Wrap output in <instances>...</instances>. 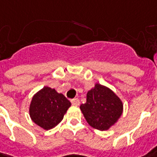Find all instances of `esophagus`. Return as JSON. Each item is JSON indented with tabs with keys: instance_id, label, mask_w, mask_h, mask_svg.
Segmentation results:
<instances>
[{
	"instance_id": "esophagus-1",
	"label": "esophagus",
	"mask_w": 157,
	"mask_h": 157,
	"mask_svg": "<svg viewBox=\"0 0 157 157\" xmlns=\"http://www.w3.org/2000/svg\"><path fill=\"white\" fill-rule=\"evenodd\" d=\"M71 103L75 106H78L80 104V100L78 98H74V99L71 100Z\"/></svg>"
}]
</instances>
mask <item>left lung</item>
I'll return each instance as SVG.
<instances>
[{
    "label": "left lung",
    "instance_id": "obj_1",
    "mask_svg": "<svg viewBox=\"0 0 157 157\" xmlns=\"http://www.w3.org/2000/svg\"><path fill=\"white\" fill-rule=\"evenodd\" d=\"M86 121L91 127L107 130L122 114V102L109 89L95 84L87 94V101L80 106Z\"/></svg>",
    "mask_w": 157,
    "mask_h": 157
}]
</instances>
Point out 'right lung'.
I'll list each match as a JSON object with an SVG mask.
<instances>
[{
  "instance_id": "add662e5",
  "label": "right lung",
  "mask_w": 157,
  "mask_h": 157,
  "mask_svg": "<svg viewBox=\"0 0 157 157\" xmlns=\"http://www.w3.org/2000/svg\"><path fill=\"white\" fill-rule=\"evenodd\" d=\"M71 106L70 101L54 89L44 87L31 101L29 108L32 121L44 129H50L61 122Z\"/></svg>"
}]
</instances>
